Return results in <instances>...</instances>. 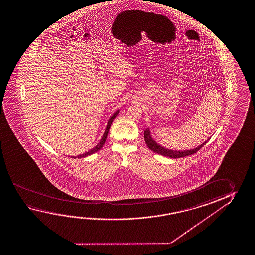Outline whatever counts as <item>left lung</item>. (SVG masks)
Wrapping results in <instances>:
<instances>
[{"instance_id":"8db88e82","label":"left lung","mask_w":255,"mask_h":255,"mask_svg":"<svg viewBox=\"0 0 255 255\" xmlns=\"http://www.w3.org/2000/svg\"><path fill=\"white\" fill-rule=\"evenodd\" d=\"M144 138H145V142H146V146H148V148L151 151H153L156 154H162L166 157H170V158H180V157H185V156H188L191 154H195L197 151L200 150L203 146H205V144L207 143L209 139L206 141L204 142L203 144H201L200 146H197L194 149H190V150H184V151H176L170 150L167 149L163 146H160L156 142L154 141V139L152 138L150 135V131L149 129H147L144 131Z\"/></svg>"}]
</instances>
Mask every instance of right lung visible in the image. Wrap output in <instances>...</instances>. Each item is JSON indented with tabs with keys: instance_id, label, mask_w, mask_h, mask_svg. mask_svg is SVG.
I'll list each match as a JSON object with an SVG mask.
<instances>
[{
	"instance_id": "obj_1",
	"label": "right lung",
	"mask_w": 255,
	"mask_h": 255,
	"mask_svg": "<svg viewBox=\"0 0 255 255\" xmlns=\"http://www.w3.org/2000/svg\"><path fill=\"white\" fill-rule=\"evenodd\" d=\"M118 113H119V111L117 110V112H115L113 116L110 117V119L109 120V123H108V126H107V128H106V130H105L104 135H103V137L101 138L100 143H99L95 147H93L92 149H91L90 151H88V152L84 153V154H80V155H77V156H72V157H74V158H76V157H77V158H83V157H86V156L90 155V154H94V153H96L98 151L101 150V148H102L103 146H104L105 142H106V139H107V137H108L109 129H110V126H111V124H112V122H113L114 118L117 117Z\"/></svg>"
}]
</instances>
